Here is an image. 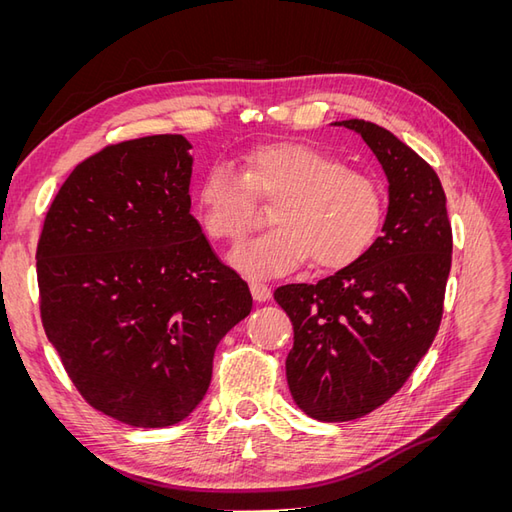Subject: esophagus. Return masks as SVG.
Masks as SVG:
<instances>
[{
  "mask_svg": "<svg viewBox=\"0 0 512 512\" xmlns=\"http://www.w3.org/2000/svg\"><path fill=\"white\" fill-rule=\"evenodd\" d=\"M250 292L254 301L258 303H265L271 299V288L267 284H260V282H250Z\"/></svg>",
  "mask_w": 512,
  "mask_h": 512,
  "instance_id": "obj_1",
  "label": "esophagus"
}]
</instances>
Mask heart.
<instances>
[{"instance_id": "heart-1", "label": "heart", "mask_w": 512, "mask_h": 512, "mask_svg": "<svg viewBox=\"0 0 512 512\" xmlns=\"http://www.w3.org/2000/svg\"><path fill=\"white\" fill-rule=\"evenodd\" d=\"M275 203V228L241 243L230 265L250 277L301 267L342 269L374 243L382 222L376 181L312 145H273L247 158L243 173L228 164L207 170L198 188V220L213 239L235 241L256 222V198Z\"/></svg>"}]
</instances>
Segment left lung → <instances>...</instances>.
<instances>
[{
	"label": "left lung",
	"instance_id": "1",
	"mask_svg": "<svg viewBox=\"0 0 512 512\" xmlns=\"http://www.w3.org/2000/svg\"><path fill=\"white\" fill-rule=\"evenodd\" d=\"M359 134L389 181L382 235L352 265L273 297L288 314L290 395L307 416L352 421L391 399L429 350L442 320L453 232L442 183L416 151L376 123L335 121Z\"/></svg>",
	"mask_w": 512,
	"mask_h": 512
}]
</instances>
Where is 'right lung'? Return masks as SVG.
Here are the masks:
<instances>
[{"instance_id": "1", "label": "right lung", "mask_w": 512, "mask_h": 512, "mask_svg": "<svg viewBox=\"0 0 512 512\" xmlns=\"http://www.w3.org/2000/svg\"><path fill=\"white\" fill-rule=\"evenodd\" d=\"M190 149L160 134L81 162L36 252L46 337L87 404L132 427L185 421L220 339L252 312L190 213Z\"/></svg>"}]
</instances>
